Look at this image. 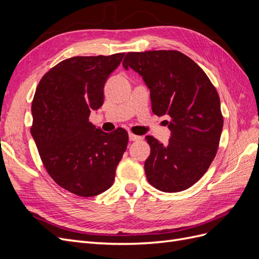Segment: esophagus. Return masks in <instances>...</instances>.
<instances>
[{
  "mask_svg": "<svg viewBox=\"0 0 259 259\" xmlns=\"http://www.w3.org/2000/svg\"><path fill=\"white\" fill-rule=\"evenodd\" d=\"M128 138H130L131 142H137V140L142 139V137L137 136V135H134V134H130V135H128Z\"/></svg>",
  "mask_w": 259,
  "mask_h": 259,
  "instance_id": "34e87169",
  "label": "esophagus"
}]
</instances>
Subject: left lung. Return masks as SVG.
Masks as SVG:
<instances>
[{
	"mask_svg": "<svg viewBox=\"0 0 259 259\" xmlns=\"http://www.w3.org/2000/svg\"><path fill=\"white\" fill-rule=\"evenodd\" d=\"M123 67L143 77L153 113L170 117L166 145L146 137L151 149L145 162L148 182L163 192L188 189L206 173L217 152L224 125L217 91L205 72L177 51L127 53Z\"/></svg>",
	"mask_w": 259,
	"mask_h": 259,
	"instance_id": "1",
	"label": "left lung"
}]
</instances>
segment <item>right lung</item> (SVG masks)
Masks as SVG:
<instances>
[{
  "label": "right lung",
  "mask_w": 259,
  "mask_h": 259,
  "mask_svg": "<svg viewBox=\"0 0 259 259\" xmlns=\"http://www.w3.org/2000/svg\"><path fill=\"white\" fill-rule=\"evenodd\" d=\"M124 55L66 59L42 77L35 91L31 135L41 160L55 182L80 197L108 190L126 150V131L106 133L89 119L103 106L105 84Z\"/></svg>",
  "instance_id": "add662e5"
}]
</instances>
